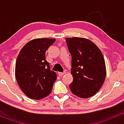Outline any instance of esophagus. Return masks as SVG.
Segmentation results:
<instances>
[{"instance_id": "obj_1", "label": "esophagus", "mask_w": 124, "mask_h": 124, "mask_svg": "<svg viewBox=\"0 0 124 124\" xmlns=\"http://www.w3.org/2000/svg\"><path fill=\"white\" fill-rule=\"evenodd\" d=\"M65 74H66V72H58V75L59 76H62L63 75H64Z\"/></svg>"}]
</instances>
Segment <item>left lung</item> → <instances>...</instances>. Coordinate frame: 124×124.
<instances>
[{"label":"left lung","mask_w":124,"mask_h":124,"mask_svg":"<svg viewBox=\"0 0 124 124\" xmlns=\"http://www.w3.org/2000/svg\"><path fill=\"white\" fill-rule=\"evenodd\" d=\"M71 54L70 85L71 92L82 98H87L97 93L106 77L104 59L100 48L91 40L80 37L66 38Z\"/></svg>","instance_id":"obj_1"}]
</instances>
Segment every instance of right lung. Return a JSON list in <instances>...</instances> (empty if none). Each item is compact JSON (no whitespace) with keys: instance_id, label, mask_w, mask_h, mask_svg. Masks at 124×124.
I'll return each mask as SVG.
<instances>
[{"instance_id":"1","label":"right lung","mask_w":124,"mask_h":124,"mask_svg":"<svg viewBox=\"0 0 124 124\" xmlns=\"http://www.w3.org/2000/svg\"><path fill=\"white\" fill-rule=\"evenodd\" d=\"M56 41L54 38H37L23 46L16 63V80L23 92L33 100H41L51 93L57 78L46 60V52Z\"/></svg>"}]
</instances>
